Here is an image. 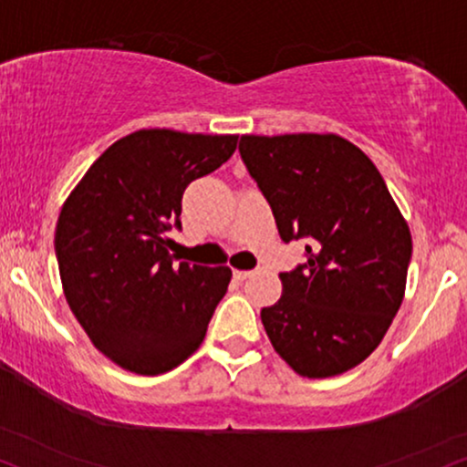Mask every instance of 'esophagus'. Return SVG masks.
Masks as SVG:
<instances>
[{
    "mask_svg": "<svg viewBox=\"0 0 467 467\" xmlns=\"http://www.w3.org/2000/svg\"><path fill=\"white\" fill-rule=\"evenodd\" d=\"M253 275H255V270H234V277L238 281L249 279V277H253Z\"/></svg>",
    "mask_w": 467,
    "mask_h": 467,
    "instance_id": "34e87169",
    "label": "esophagus"
}]
</instances>
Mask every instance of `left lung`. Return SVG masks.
Returning <instances> with one entry per match:
<instances>
[{
	"label": "left lung",
	"mask_w": 467,
	"mask_h": 467,
	"mask_svg": "<svg viewBox=\"0 0 467 467\" xmlns=\"http://www.w3.org/2000/svg\"><path fill=\"white\" fill-rule=\"evenodd\" d=\"M240 155L284 243L307 238V262L281 273L262 309L277 355L307 379L359 366L381 344L407 285L411 232L372 160L337 134L240 138Z\"/></svg>",
	"instance_id": "obj_1"
}]
</instances>
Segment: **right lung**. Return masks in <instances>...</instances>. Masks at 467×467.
<instances>
[{"label":"right lung","instance_id":"right-lung-1","mask_svg":"<svg viewBox=\"0 0 467 467\" xmlns=\"http://www.w3.org/2000/svg\"><path fill=\"white\" fill-rule=\"evenodd\" d=\"M235 134L138 130L95 160L56 224L62 290L86 336L123 370L155 377L186 361L227 292L232 270L180 262L190 182L227 162Z\"/></svg>","mask_w":467,"mask_h":467}]
</instances>
